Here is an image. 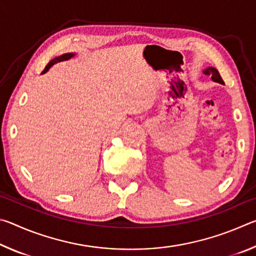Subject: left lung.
I'll list each match as a JSON object with an SVG mask.
<instances>
[{"instance_id":"obj_1","label":"left lung","mask_w":256,"mask_h":256,"mask_svg":"<svg viewBox=\"0 0 256 256\" xmlns=\"http://www.w3.org/2000/svg\"><path fill=\"white\" fill-rule=\"evenodd\" d=\"M203 73H204V74H206V76H210L212 81L218 82V84H224V82L222 79V76H220L219 72H218V70H216V68H212V66H209V68H206L204 71H203Z\"/></svg>"}]
</instances>
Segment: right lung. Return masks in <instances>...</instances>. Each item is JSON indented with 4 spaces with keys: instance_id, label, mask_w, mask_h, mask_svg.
I'll list each match as a JSON object with an SVG mask.
<instances>
[{
    "instance_id": "right-lung-1",
    "label": "right lung",
    "mask_w": 256,
    "mask_h": 256,
    "mask_svg": "<svg viewBox=\"0 0 256 256\" xmlns=\"http://www.w3.org/2000/svg\"><path fill=\"white\" fill-rule=\"evenodd\" d=\"M76 54L74 53H66V54H63V55H60V56H58V58H53L50 60V62L47 64L46 66V68H45V70L42 71V73H46L47 71L50 70V68H52L54 66V64H56V63H58V62H62V60H70L71 58H73V56H74Z\"/></svg>"
}]
</instances>
